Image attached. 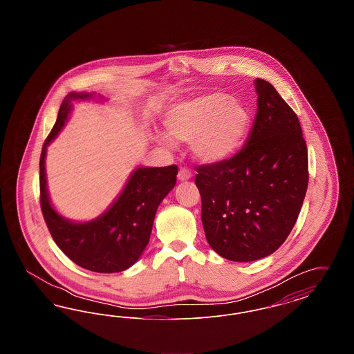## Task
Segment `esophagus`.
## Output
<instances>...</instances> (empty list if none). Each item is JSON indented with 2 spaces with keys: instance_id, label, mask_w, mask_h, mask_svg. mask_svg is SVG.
Segmentation results:
<instances>
[{
  "instance_id": "1",
  "label": "esophagus",
  "mask_w": 354,
  "mask_h": 354,
  "mask_svg": "<svg viewBox=\"0 0 354 354\" xmlns=\"http://www.w3.org/2000/svg\"><path fill=\"white\" fill-rule=\"evenodd\" d=\"M191 176H192L191 171L188 169H185V167H182V169H179V172H178V179H179L180 182H185V180L191 179Z\"/></svg>"
}]
</instances>
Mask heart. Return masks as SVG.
<instances>
[{
	"instance_id": "1",
	"label": "heart",
	"mask_w": 354,
	"mask_h": 354,
	"mask_svg": "<svg viewBox=\"0 0 354 354\" xmlns=\"http://www.w3.org/2000/svg\"><path fill=\"white\" fill-rule=\"evenodd\" d=\"M165 124L174 140L192 142L196 159L218 163L231 158L240 147L250 124V113L230 95L214 93L176 106Z\"/></svg>"
}]
</instances>
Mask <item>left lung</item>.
<instances>
[{
	"label": "left lung",
	"mask_w": 354,
	"mask_h": 354,
	"mask_svg": "<svg viewBox=\"0 0 354 354\" xmlns=\"http://www.w3.org/2000/svg\"><path fill=\"white\" fill-rule=\"evenodd\" d=\"M257 113L245 146L195 167L211 248L231 261L274 252L290 234L308 188V150L296 113L267 81H254Z\"/></svg>",
	"instance_id": "8db88e82"
}]
</instances>
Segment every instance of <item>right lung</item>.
<instances>
[{
	"label": "right lung",
	"instance_id": "obj_1",
	"mask_svg": "<svg viewBox=\"0 0 354 354\" xmlns=\"http://www.w3.org/2000/svg\"><path fill=\"white\" fill-rule=\"evenodd\" d=\"M91 97L87 93H70L59 107L39 158V202L53 240L71 261L84 270L115 273L135 264L149 244L156 209L176 183L178 167L172 165L135 169L118 199L97 219L74 223L57 214L46 188V147L64 127L71 100Z\"/></svg>",
	"mask_w": 354,
	"mask_h": 354
}]
</instances>
